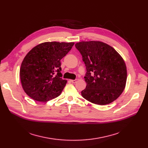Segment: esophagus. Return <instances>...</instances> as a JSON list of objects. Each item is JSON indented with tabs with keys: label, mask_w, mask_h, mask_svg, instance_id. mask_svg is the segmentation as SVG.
I'll return each mask as SVG.
<instances>
[{
	"label": "esophagus",
	"mask_w": 148,
	"mask_h": 148,
	"mask_svg": "<svg viewBox=\"0 0 148 148\" xmlns=\"http://www.w3.org/2000/svg\"><path fill=\"white\" fill-rule=\"evenodd\" d=\"M70 81H71V82L73 83H76V82H77V79H75V80H71Z\"/></svg>",
	"instance_id": "34e87169"
}]
</instances>
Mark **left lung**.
Listing matches in <instances>:
<instances>
[{
  "label": "left lung",
  "instance_id": "obj_1",
  "mask_svg": "<svg viewBox=\"0 0 148 148\" xmlns=\"http://www.w3.org/2000/svg\"><path fill=\"white\" fill-rule=\"evenodd\" d=\"M86 66L87 85L82 97L98 105L110 104L125 87L127 68L120 54L109 45L100 41H82L75 45Z\"/></svg>",
  "mask_w": 148,
  "mask_h": 148
}]
</instances>
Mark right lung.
Listing matches in <instances>:
<instances>
[{
    "mask_svg": "<svg viewBox=\"0 0 148 148\" xmlns=\"http://www.w3.org/2000/svg\"><path fill=\"white\" fill-rule=\"evenodd\" d=\"M74 42H45L31 50L20 69L22 87L26 94L38 101L45 102L58 97L66 80L61 77L60 60Z\"/></svg>",
    "mask_w": 148,
    "mask_h": 148,
    "instance_id": "add662e5",
    "label": "right lung"
}]
</instances>
